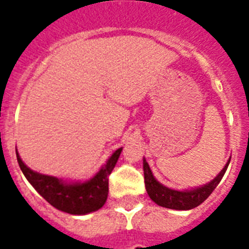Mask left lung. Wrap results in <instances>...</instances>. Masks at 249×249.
<instances>
[{"instance_id": "8db88e82", "label": "left lung", "mask_w": 249, "mask_h": 249, "mask_svg": "<svg viewBox=\"0 0 249 249\" xmlns=\"http://www.w3.org/2000/svg\"><path fill=\"white\" fill-rule=\"evenodd\" d=\"M229 160L224 169L221 170L216 178H213L212 181L208 182L207 185L196 187L193 190H185V191H177V190L168 189L163 186L160 182L156 181L154 177L150 166H148L146 159H143V173H144V185H146V191L148 196L151 197L158 205L164 207V208L177 209V211H189L197 205H200L207 197L213 193V190L216 189L217 185L224 177L225 172L228 169Z\"/></svg>"}]
</instances>
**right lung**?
Segmentation results:
<instances>
[{
    "label": "right lung",
    "instance_id": "obj_1",
    "mask_svg": "<svg viewBox=\"0 0 249 249\" xmlns=\"http://www.w3.org/2000/svg\"><path fill=\"white\" fill-rule=\"evenodd\" d=\"M123 148L113 152L107 163L91 179L86 182H66L52 176H45L29 169L21 161L17 152V159L21 172L36 191L53 207L70 214H88L103 207L108 196V177L117 163Z\"/></svg>",
    "mask_w": 249,
    "mask_h": 249
}]
</instances>
